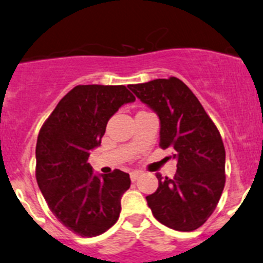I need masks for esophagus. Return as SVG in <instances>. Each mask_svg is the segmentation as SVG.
I'll return each mask as SVG.
<instances>
[{"label": "esophagus", "mask_w": 263, "mask_h": 263, "mask_svg": "<svg viewBox=\"0 0 263 263\" xmlns=\"http://www.w3.org/2000/svg\"><path fill=\"white\" fill-rule=\"evenodd\" d=\"M140 175H141V172H139V171H134V172H131L129 177H131L132 181H136L137 178L140 177Z\"/></svg>", "instance_id": "obj_1"}]
</instances>
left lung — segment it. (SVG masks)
<instances>
[{"label":"left lung","mask_w":263,"mask_h":263,"mask_svg":"<svg viewBox=\"0 0 263 263\" xmlns=\"http://www.w3.org/2000/svg\"><path fill=\"white\" fill-rule=\"evenodd\" d=\"M160 119L162 149L177 159L173 178L157 173V191L146 196L154 217L167 228L193 231L210 218L225 186V146L220 131L193 91L170 77L129 85Z\"/></svg>","instance_id":"1"}]
</instances>
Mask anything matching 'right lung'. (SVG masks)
<instances>
[{"mask_svg":"<svg viewBox=\"0 0 263 263\" xmlns=\"http://www.w3.org/2000/svg\"><path fill=\"white\" fill-rule=\"evenodd\" d=\"M136 100L126 86L80 85L64 96L42 124L35 145V178L51 212L68 230L85 238L117 222L128 173L98 177L87 163L109 118Z\"/></svg>","mask_w":263,"mask_h":263,"instance_id":"right-lung-1","label":"right lung"}]
</instances>
